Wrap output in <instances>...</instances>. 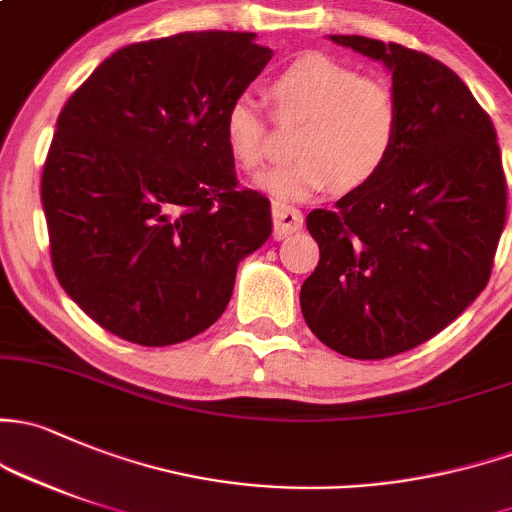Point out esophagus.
<instances>
[{"label":"esophagus","mask_w":512,"mask_h":512,"mask_svg":"<svg viewBox=\"0 0 512 512\" xmlns=\"http://www.w3.org/2000/svg\"><path fill=\"white\" fill-rule=\"evenodd\" d=\"M272 220H274V240H284L287 235L297 233L304 225V215L294 206L287 203H274L272 206Z\"/></svg>","instance_id":"esophagus-1"}]
</instances>
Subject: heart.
Listing matches in <instances>:
<instances>
[{
	"label": "heart",
	"instance_id": "heart-1",
	"mask_svg": "<svg viewBox=\"0 0 512 512\" xmlns=\"http://www.w3.org/2000/svg\"><path fill=\"white\" fill-rule=\"evenodd\" d=\"M274 117L300 122L292 164L257 184L277 201H304L336 186L351 193L373 184L400 137V100L392 85L319 53L289 63L270 85ZM223 137L230 157L252 174L265 161L267 122L247 95L225 110Z\"/></svg>",
	"mask_w": 512,
	"mask_h": 512
}]
</instances>
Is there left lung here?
I'll return each instance as SVG.
<instances>
[{
  "mask_svg": "<svg viewBox=\"0 0 512 512\" xmlns=\"http://www.w3.org/2000/svg\"><path fill=\"white\" fill-rule=\"evenodd\" d=\"M331 41L385 63L400 137L373 184L306 215L321 257L299 301L321 343L380 360L437 336L486 289L508 186L496 127L451 68L400 43Z\"/></svg>",
  "mask_w": 512,
  "mask_h": 512,
  "instance_id": "1",
  "label": "left lung"
}]
</instances>
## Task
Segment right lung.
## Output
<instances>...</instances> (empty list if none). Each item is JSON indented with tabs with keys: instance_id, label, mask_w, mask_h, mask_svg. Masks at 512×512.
<instances>
[{
	"instance_id": "add662e5",
	"label": "right lung",
	"mask_w": 512,
	"mask_h": 512,
	"mask_svg": "<svg viewBox=\"0 0 512 512\" xmlns=\"http://www.w3.org/2000/svg\"><path fill=\"white\" fill-rule=\"evenodd\" d=\"M270 58L255 34L188 31L120 48L68 98L41 203L58 282L95 324L171 346L225 311L272 213L238 186L223 120Z\"/></svg>"
}]
</instances>
